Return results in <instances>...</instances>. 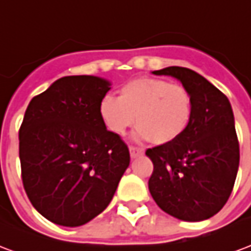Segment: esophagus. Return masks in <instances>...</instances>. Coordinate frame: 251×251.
<instances>
[{
  "mask_svg": "<svg viewBox=\"0 0 251 251\" xmlns=\"http://www.w3.org/2000/svg\"><path fill=\"white\" fill-rule=\"evenodd\" d=\"M144 152L143 148L135 147V146H129V153H131V158H136L139 155H142Z\"/></svg>",
  "mask_w": 251,
  "mask_h": 251,
  "instance_id": "34e87169",
  "label": "esophagus"
}]
</instances>
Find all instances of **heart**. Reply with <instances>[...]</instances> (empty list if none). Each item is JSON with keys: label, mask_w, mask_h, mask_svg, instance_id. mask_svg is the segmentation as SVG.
I'll return each instance as SVG.
<instances>
[{"label": "heart", "mask_w": 251, "mask_h": 251, "mask_svg": "<svg viewBox=\"0 0 251 251\" xmlns=\"http://www.w3.org/2000/svg\"><path fill=\"white\" fill-rule=\"evenodd\" d=\"M99 115L113 135L122 136L136 122V138L170 144L182 138L191 124L193 95L182 84L153 77L135 78L120 88L119 98L103 96Z\"/></svg>", "instance_id": "obj_1"}]
</instances>
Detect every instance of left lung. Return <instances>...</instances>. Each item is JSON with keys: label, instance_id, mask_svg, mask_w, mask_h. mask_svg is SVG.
<instances>
[{"label": "left lung", "instance_id": "obj_1", "mask_svg": "<svg viewBox=\"0 0 251 251\" xmlns=\"http://www.w3.org/2000/svg\"><path fill=\"white\" fill-rule=\"evenodd\" d=\"M178 78L193 95L190 127L176 142L148 148L153 171L148 188L175 218L199 222L226 204L239 166V143L228 99L199 73L183 67L153 71Z\"/></svg>", "mask_w": 251, "mask_h": 251}]
</instances>
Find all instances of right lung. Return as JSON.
<instances>
[{
  "label": "right lung",
  "mask_w": 251,
  "mask_h": 251,
  "mask_svg": "<svg viewBox=\"0 0 251 251\" xmlns=\"http://www.w3.org/2000/svg\"><path fill=\"white\" fill-rule=\"evenodd\" d=\"M109 85L96 76H65L26 108L18 132L24 188L56 225L76 227L98 217L129 166L127 144L99 115Z\"/></svg>",
  "instance_id": "obj_1"
}]
</instances>
